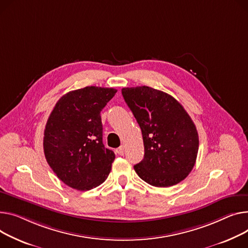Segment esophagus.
<instances>
[{
	"label": "esophagus",
	"mask_w": 248,
	"mask_h": 248,
	"mask_svg": "<svg viewBox=\"0 0 248 248\" xmlns=\"http://www.w3.org/2000/svg\"><path fill=\"white\" fill-rule=\"evenodd\" d=\"M117 153H118L120 155H124V145H121V146L118 148Z\"/></svg>",
	"instance_id": "1"
}]
</instances>
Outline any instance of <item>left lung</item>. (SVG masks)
Masks as SVG:
<instances>
[{"mask_svg":"<svg viewBox=\"0 0 248 248\" xmlns=\"http://www.w3.org/2000/svg\"><path fill=\"white\" fill-rule=\"evenodd\" d=\"M122 93L142 134L144 156L136 172L153 186L177 185L192 170L199 152L192 120L167 93L142 86L124 88Z\"/></svg>","mask_w":248,"mask_h":248,"instance_id":"8db88e82","label":"left lung"}]
</instances>
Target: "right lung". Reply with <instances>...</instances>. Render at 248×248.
I'll list each match as a JSON object with an SVG mask.
<instances>
[{"label": "right lung", "mask_w": 248, "mask_h": 248, "mask_svg": "<svg viewBox=\"0 0 248 248\" xmlns=\"http://www.w3.org/2000/svg\"><path fill=\"white\" fill-rule=\"evenodd\" d=\"M117 93L86 87L69 92L56 104L44 133V153L56 175L68 186L86 191L108 178L114 153L103 143L101 111Z\"/></svg>", "instance_id": "right-lung-1"}]
</instances>
